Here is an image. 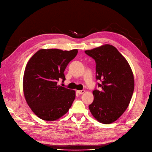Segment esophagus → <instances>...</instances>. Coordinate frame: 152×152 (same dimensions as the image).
Listing matches in <instances>:
<instances>
[{
	"label": "esophagus",
	"mask_w": 152,
	"mask_h": 152,
	"mask_svg": "<svg viewBox=\"0 0 152 152\" xmlns=\"http://www.w3.org/2000/svg\"><path fill=\"white\" fill-rule=\"evenodd\" d=\"M85 93V91L84 90H79V91H77V93L79 94H82Z\"/></svg>",
	"instance_id": "obj_1"
}]
</instances>
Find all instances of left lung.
<instances>
[{
	"mask_svg": "<svg viewBox=\"0 0 152 152\" xmlns=\"http://www.w3.org/2000/svg\"><path fill=\"white\" fill-rule=\"evenodd\" d=\"M85 53L96 63V79L99 90L93 91L94 101L89 108L98 122L109 124L116 121L126 111L134 88V75L126 59L110 44Z\"/></svg>",
	"mask_w": 152,
	"mask_h": 152,
	"instance_id": "left-lung-1",
	"label": "left lung"
}]
</instances>
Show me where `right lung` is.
Listing matches in <instances>:
<instances>
[{"instance_id": "add662e5", "label": "right lung", "mask_w": 152, "mask_h": 152, "mask_svg": "<svg viewBox=\"0 0 152 152\" xmlns=\"http://www.w3.org/2000/svg\"><path fill=\"white\" fill-rule=\"evenodd\" d=\"M77 53V49H42L27 63L23 80L24 96L32 112L42 120H58L71 107L75 91L58 86V82L65 80L64 72Z\"/></svg>"}]
</instances>
